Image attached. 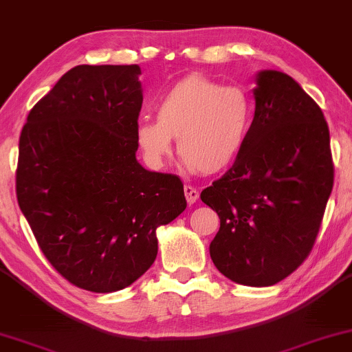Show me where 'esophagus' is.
Listing matches in <instances>:
<instances>
[{
  "label": "esophagus",
  "instance_id": "1",
  "mask_svg": "<svg viewBox=\"0 0 352 352\" xmlns=\"http://www.w3.org/2000/svg\"><path fill=\"white\" fill-rule=\"evenodd\" d=\"M184 191H185V198H186V203H188V204H195L196 201H198V198H199V191L196 190V188H193V186H190V185H185Z\"/></svg>",
  "mask_w": 352,
  "mask_h": 352
}]
</instances>
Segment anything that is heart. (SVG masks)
<instances>
[{"mask_svg":"<svg viewBox=\"0 0 352 352\" xmlns=\"http://www.w3.org/2000/svg\"><path fill=\"white\" fill-rule=\"evenodd\" d=\"M256 102L243 87L190 74L168 88L157 102L156 119H140L135 137L144 161L161 168L177 138L190 170L225 172L241 156L254 124Z\"/></svg>","mask_w":352,"mask_h":352,"instance_id":"obj_1","label":"heart"}]
</instances>
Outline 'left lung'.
Masks as SVG:
<instances>
[{
    "label": "left lung",
    "mask_w": 352,
    "mask_h": 352,
    "mask_svg": "<svg viewBox=\"0 0 352 352\" xmlns=\"http://www.w3.org/2000/svg\"><path fill=\"white\" fill-rule=\"evenodd\" d=\"M256 80L246 146L201 199L220 219L209 246L220 274L248 287H270L311 254L335 168L317 102L283 72L264 70Z\"/></svg>",
    "instance_id": "obj_1"
}]
</instances>
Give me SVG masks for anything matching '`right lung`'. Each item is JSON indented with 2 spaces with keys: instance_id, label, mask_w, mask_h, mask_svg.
Returning a JSON list of instances; mask_svg holds the SVG:
<instances>
[{
  "instance_id": "obj_1",
  "label": "right lung",
  "mask_w": 352,
  "mask_h": 352,
  "mask_svg": "<svg viewBox=\"0 0 352 352\" xmlns=\"http://www.w3.org/2000/svg\"><path fill=\"white\" fill-rule=\"evenodd\" d=\"M140 74L137 64L70 69L19 138V208L50 264L87 292L142 277L157 256L156 228L186 208L179 177L135 157Z\"/></svg>"
}]
</instances>
